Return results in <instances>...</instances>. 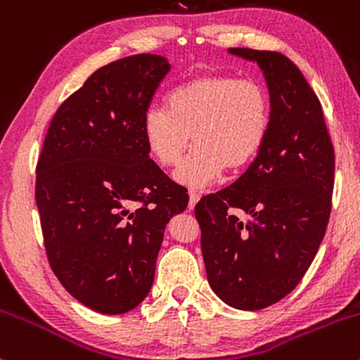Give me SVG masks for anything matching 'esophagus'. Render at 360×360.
<instances>
[{
	"label": "esophagus",
	"mask_w": 360,
	"mask_h": 360,
	"mask_svg": "<svg viewBox=\"0 0 360 360\" xmlns=\"http://www.w3.org/2000/svg\"><path fill=\"white\" fill-rule=\"evenodd\" d=\"M200 198H201V193L196 191V189H191V191H189V208L193 210L194 205L200 201Z\"/></svg>",
	"instance_id": "esophagus-1"
}]
</instances>
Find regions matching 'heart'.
I'll return each mask as SVG.
<instances>
[{"mask_svg":"<svg viewBox=\"0 0 360 360\" xmlns=\"http://www.w3.org/2000/svg\"><path fill=\"white\" fill-rule=\"evenodd\" d=\"M269 128L266 88L229 74H201L179 82L167 93L166 110L150 108L142 120L148 154L162 167H176L193 139L191 155L176 174L189 186H206L225 169L249 166Z\"/></svg>","mask_w":360,"mask_h":360,"instance_id":"heart-1","label":"heart"}]
</instances>
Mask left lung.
Listing matches in <instances>:
<instances>
[{
	"label": "left lung",
	"instance_id": "obj_1",
	"mask_svg": "<svg viewBox=\"0 0 360 360\" xmlns=\"http://www.w3.org/2000/svg\"><path fill=\"white\" fill-rule=\"evenodd\" d=\"M271 128L247 171L194 206L206 276L220 300L255 311L289 295L315 259L332 212L335 152L315 91L286 56L254 49Z\"/></svg>",
	"mask_w": 360,
	"mask_h": 360
}]
</instances>
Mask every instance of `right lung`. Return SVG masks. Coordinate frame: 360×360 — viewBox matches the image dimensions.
<instances>
[{
    "mask_svg": "<svg viewBox=\"0 0 360 360\" xmlns=\"http://www.w3.org/2000/svg\"><path fill=\"white\" fill-rule=\"evenodd\" d=\"M169 69L164 57L139 53L91 74L56 111L37 162L49 264L74 298L105 315L146 300L166 225L188 206L142 135Z\"/></svg>",
    "mask_w": 360,
    "mask_h": 360,
    "instance_id": "obj_1",
    "label": "right lung"
}]
</instances>
